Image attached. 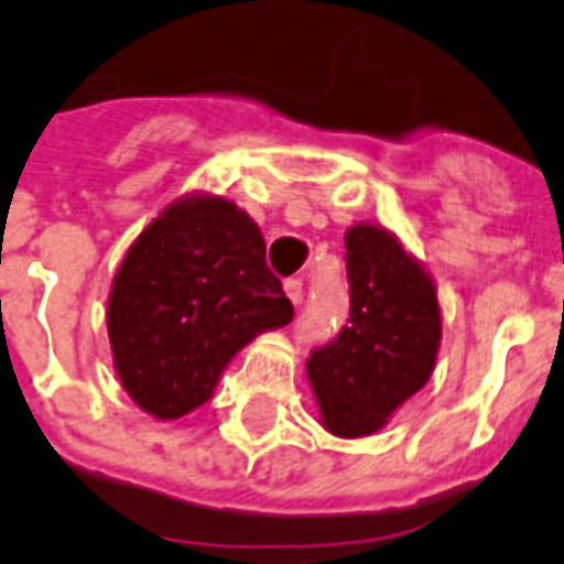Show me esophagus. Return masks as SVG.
<instances>
[{
  "instance_id": "1",
  "label": "esophagus",
  "mask_w": 564,
  "mask_h": 564,
  "mask_svg": "<svg viewBox=\"0 0 564 564\" xmlns=\"http://www.w3.org/2000/svg\"><path fill=\"white\" fill-rule=\"evenodd\" d=\"M283 290H286L292 304H301V299H304V283H301V278H290V281L283 283Z\"/></svg>"
}]
</instances>
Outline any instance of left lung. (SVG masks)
Returning a JSON list of instances; mask_svg holds the SVG:
<instances>
[{"label":"left lung","mask_w":564,"mask_h":564,"mask_svg":"<svg viewBox=\"0 0 564 564\" xmlns=\"http://www.w3.org/2000/svg\"><path fill=\"white\" fill-rule=\"evenodd\" d=\"M349 319L307 360L322 423L339 437L378 432L429 381L441 343L435 286L381 227L346 234Z\"/></svg>","instance_id":"1"}]
</instances>
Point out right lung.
<instances>
[{
	"mask_svg": "<svg viewBox=\"0 0 564 564\" xmlns=\"http://www.w3.org/2000/svg\"><path fill=\"white\" fill-rule=\"evenodd\" d=\"M292 316L260 227L225 197L180 200L135 239L111 286L120 384L148 414L177 420L213 397L245 343Z\"/></svg>",
	"mask_w": 564,
	"mask_h": 564,
	"instance_id": "obj_1",
	"label": "right lung"
}]
</instances>
